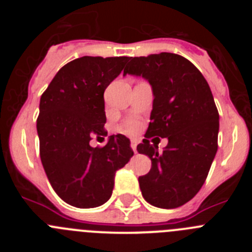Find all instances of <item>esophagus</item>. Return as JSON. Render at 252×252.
<instances>
[{
	"instance_id": "1",
	"label": "esophagus",
	"mask_w": 252,
	"mask_h": 252,
	"mask_svg": "<svg viewBox=\"0 0 252 252\" xmlns=\"http://www.w3.org/2000/svg\"><path fill=\"white\" fill-rule=\"evenodd\" d=\"M136 146H137V142H136V140H131V149H132V150H133V153H135V154L137 153V150H136Z\"/></svg>"
}]
</instances>
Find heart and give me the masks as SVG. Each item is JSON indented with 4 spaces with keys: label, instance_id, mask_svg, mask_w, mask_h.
Wrapping results in <instances>:
<instances>
[{
    "label": "heart",
    "instance_id": "obj_1",
    "mask_svg": "<svg viewBox=\"0 0 252 252\" xmlns=\"http://www.w3.org/2000/svg\"><path fill=\"white\" fill-rule=\"evenodd\" d=\"M137 127H139V124L135 120H128L126 124H125V130L128 131V132H133V131H136Z\"/></svg>",
    "mask_w": 252,
    "mask_h": 252
}]
</instances>
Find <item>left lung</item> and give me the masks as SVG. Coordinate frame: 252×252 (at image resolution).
Wrapping results in <instances>:
<instances>
[{
  "label": "left lung",
  "mask_w": 252,
  "mask_h": 252,
  "mask_svg": "<svg viewBox=\"0 0 252 252\" xmlns=\"http://www.w3.org/2000/svg\"><path fill=\"white\" fill-rule=\"evenodd\" d=\"M145 78L153 88L146 139L137 151L151 159L148 174L139 178L142 197L159 208H177L202 188L217 153L220 116L202 73L188 59L173 53L131 58L124 75ZM166 137L159 152L147 140Z\"/></svg>",
  "instance_id": "left-lung-1"
}]
</instances>
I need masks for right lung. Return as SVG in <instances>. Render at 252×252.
Wrapping results in <instances>:
<instances>
[{"instance_id":"right-lung-1","label":"right lung","mask_w":252,"mask_h":252,"mask_svg":"<svg viewBox=\"0 0 252 252\" xmlns=\"http://www.w3.org/2000/svg\"><path fill=\"white\" fill-rule=\"evenodd\" d=\"M128 57H82L55 74L40 98L36 130L40 158L51 187L78 208L106 203L115 174L133 155L130 140L119 133L103 148L93 136H106L103 93L120 75Z\"/></svg>"}]
</instances>
